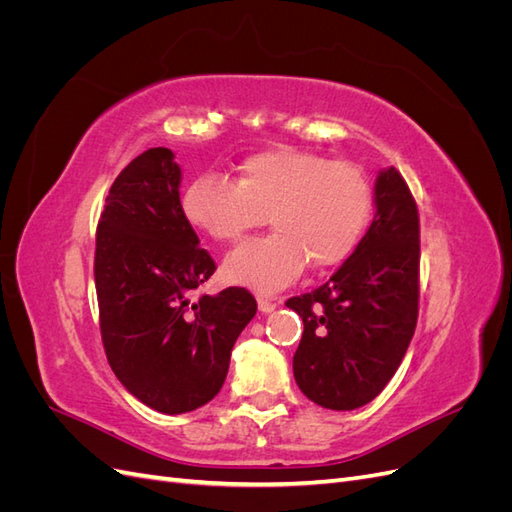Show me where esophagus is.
Instances as JSON below:
<instances>
[{
    "label": "esophagus",
    "mask_w": 512,
    "mask_h": 512,
    "mask_svg": "<svg viewBox=\"0 0 512 512\" xmlns=\"http://www.w3.org/2000/svg\"><path fill=\"white\" fill-rule=\"evenodd\" d=\"M258 309H260L262 314H271L273 309H275V301L271 297H262V294H260V297H258Z\"/></svg>",
    "instance_id": "1"
}]
</instances>
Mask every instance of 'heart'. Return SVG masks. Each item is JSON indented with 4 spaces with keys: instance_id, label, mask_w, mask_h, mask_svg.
I'll return each instance as SVG.
<instances>
[{
    "instance_id": "obj_1",
    "label": "heart",
    "mask_w": 512,
    "mask_h": 512,
    "mask_svg": "<svg viewBox=\"0 0 512 512\" xmlns=\"http://www.w3.org/2000/svg\"><path fill=\"white\" fill-rule=\"evenodd\" d=\"M188 222L215 241H232L265 215L273 232L232 250L222 275L232 286L271 294L297 280L305 265L322 271L359 243L371 213V190L348 162L297 147H271L245 158L237 183L198 175L181 198Z\"/></svg>"
}]
</instances>
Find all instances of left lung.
<instances>
[{"mask_svg": "<svg viewBox=\"0 0 512 512\" xmlns=\"http://www.w3.org/2000/svg\"><path fill=\"white\" fill-rule=\"evenodd\" d=\"M374 222L348 260L286 307L303 318L292 371L299 389L329 410L378 397L404 359L418 316V211L397 170L374 185Z\"/></svg>", "mask_w": 512, "mask_h": 512, "instance_id": "left-lung-1", "label": "left lung"}]
</instances>
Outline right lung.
Wrapping results in <instances>:
<instances>
[{
	"mask_svg": "<svg viewBox=\"0 0 512 512\" xmlns=\"http://www.w3.org/2000/svg\"><path fill=\"white\" fill-rule=\"evenodd\" d=\"M181 166L153 147L121 170L96 237L102 344L119 382L145 406L183 414L220 393L237 337L256 316L245 288L192 301L215 271L181 209Z\"/></svg>",
	"mask_w": 512,
	"mask_h": 512,
	"instance_id": "1",
	"label": "right lung"
}]
</instances>
